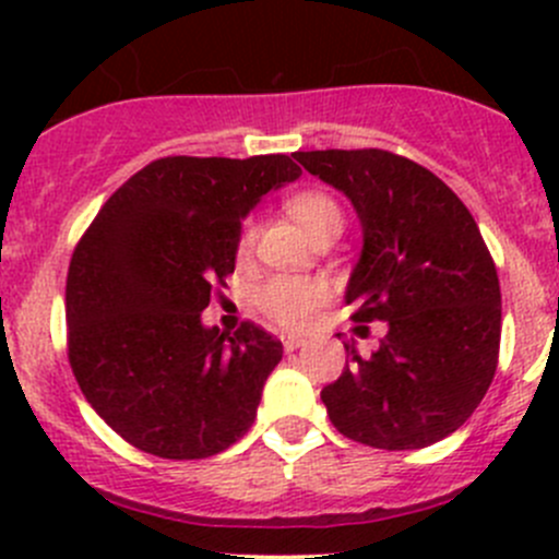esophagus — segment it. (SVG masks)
<instances>
[{
	"label": "esophagus",
	"instance_id": "34e87169",
	"mask_svg": "<svg viewBox=\"0 0 559 559\" xmlns=\"http://www.w3.org/2000/svg\"><path fill=\"white\" fill-rule=\"evenodd\" d=\"M281 343H284V352H295V348H300L302 343V337H297V335H284L281 337Z\"/></svg>",
	"mask_w": 559,
	"mask_h": 559
}]
</instances>
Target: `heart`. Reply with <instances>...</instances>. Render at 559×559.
<instances>
[{
    "label": "heart",
    "mask_w": 559,
    "mask_h": 559,
    "mask_svg": "<svg viewBox=\"0 0 559 559\" xmlns=\"http://www.w3.org/2000/svg\"><path fill=\"white\" fill-rule=\"evenodd\" d=\"M286 211L297 224L306 227V233L313 240L343 229V207L326 191H297L286 200ZM253 243H257V224L248 218L238 235L240 257H246ZM330 297L332 289L324 278H316V275H273L257 289V306L270 321H275L284 330H306V326L313 324L316 313L330 302Z\"/></svg>",
    "instance_id": "1"
}]
</instances>
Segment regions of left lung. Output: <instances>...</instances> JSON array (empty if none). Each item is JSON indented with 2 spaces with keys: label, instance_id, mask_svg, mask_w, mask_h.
<instances>
[{
  "label": "left lung",
  "instance_id": "1",
  "mask_svg": "<svg viewBox=\"0 0 559 559\" xmlns=\"http://www.w3.org/2000/svg\"><path fill=\"white\" fill-rule=\"evenodd\" d=\"M357 207L365 246L346 289L359 332L386 321L379 352H348L321 389L341 436L425 449L471 419L498 370L500 284L465 202L427 167L381 148L297 151ZM341 337V335H337Z\"/></svg>",
  "mask_w": 559,
  "mask_h": 559
}]
</instances>
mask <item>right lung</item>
I'll return each instance as SVG.
<instances>
[{"mask_svg":"<svg viewBox=\"0 0 559 559\" xmlns=\"http://www.w3.org/2000/svg\"><path fill=\"white\" fill-rule=\"evenodd\" d=\"M300 178L286 154L165 156L99 207L67 273V357L92 408L162 460L224 452L257 419L284 346L253 321L202 326L235 273L240 218Z\"/></svg>","mask_w":559,"mask_h":559,"instance_id":"1","label":"right lung"}]
</instances>
